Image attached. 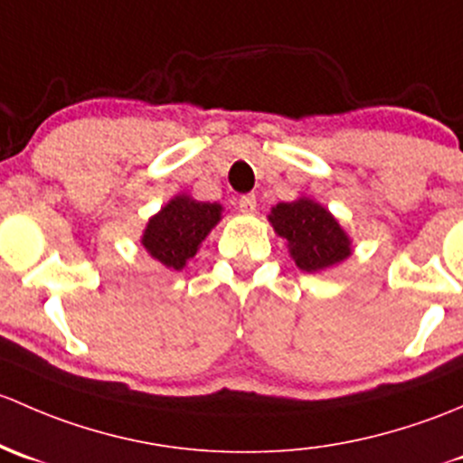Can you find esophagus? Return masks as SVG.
Masks as SVG:
<instances>
[{
    "instance_id": "34e87169",
    "label": "esophagus",
    "mask_w": 463,
    "mask_h": 463,
    "mask_svg": "<svg viewBox=\"0 0 463 463\" xmlns=\"http://www.w3.org/2000/svg\"><path fill=\"white\" fill-rule=\"evenodd\" d=\"M238 207L242 213H254L256 212V196L254 194H245V196L238 198Z\"/></svg>"
}]
</instances>
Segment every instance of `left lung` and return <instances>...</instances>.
Listing matches in <instances>:
<instances>
[{
	"label": "left lung",
	"mask_w": 463,
	"mask_h": 463,
	"mask_svg": "<svg viewBox=\"0 0 463 463\" xmlns=\"http://www.w3.org/2000/svg\"><path fill=\"white\" fill-rule=\"evenodd\" d=\"M271 227L288 241L289 256L298 269L321 271L335 267L352 254V241L323 204L309 198L279 203L271 207Z\"/></svg>",
	"instance_id": "left-lung-1"
}]
</instances>
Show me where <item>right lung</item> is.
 I'll return each mask as SVG.
<instances>
[{"label": "right lung", "mask_w": 463, "mask_h": 463, "mask_svg": "<svg viewBox=\"0 0 463 463\" xmlns=\"http://www.w3.org/2000/svg\"><path fill=\"white\" fill-rule=\"evenodd\" d=\"M221 216L222 207L218 203H200L180 194L149 218L140 242L151 259L169 269H183Z\"/></svg>", "instance_id": "obj_1"}]
</instances>
